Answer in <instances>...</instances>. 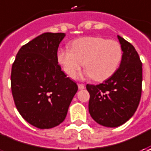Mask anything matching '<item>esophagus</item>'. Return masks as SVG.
<instances>
[{
	"mask_svg": "<svg viewBox=\"0 0 151 151\" xmlns=\"http://www.w3.org/2000/svg\"><path fill=\"white\" fill-rule=\"evenodd\" d=\"M78 88L80 90H83L85 88V85L83 84H78Z\"/></svg>",
	"mask_w": 151,
	"mask_h": 151,
	"instance_id": "esophagus-1",
	"label": "esophagus"
}]
</instances>
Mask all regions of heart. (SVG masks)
Returning <instances> with one entry per match:
<instances>
[{"label":"heart","instance_id":"obj_1","mask_svg":"<svg viewBox=\"0 0 151 151\" xmlns=\"http://www.w3.org/2000/svg\"><path fill=\"white\" fill-rule=\"evenodd\" d=\"M71 49L60 48L57 52V61L63 70L70 77L83 66L85 76L100 81L110 77L122 60L121 45L115 40L101 37H83L74 40Z\"/></svg>","mask_w":151,"mask_h":151}]
</instances>
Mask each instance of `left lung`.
I'll return each mask as SVG.
<instances>
[{"instance_id":"left-lung-1","label":"left lung","mask_w":151,"mask_h":151,"mask_svg":"<svg viewBox=\"0 0 151 151\" xmlns=\"http://www.w3.org/2000/svg\"><path fill=\"white\" fill-rule=\"evenodd\" d=\"M123 51L120 66L99 85H86L89 113L97 124L116 128L135 113L142 91V63L134 47L118 35Z\"/></svg>"}]
</instances>
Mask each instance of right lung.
I'll return each instance as SVG.
<instances>
[{"label":"right lung","instance_id":"add662e5","mask_svg":"<svg viewBox=\"0 0 151 151\" xmlns=\"http://www.w3.org/2000/svg\"><path fill=\"white\" fill-rule=\"evenodd\" d=\"M64 32H44L23 45L12 67L11 85L22 117L38 129L65 120L78 86L61 70L57 52Z\"/></svg>","mask_w":151,"mask_h":151}]
</instances>
